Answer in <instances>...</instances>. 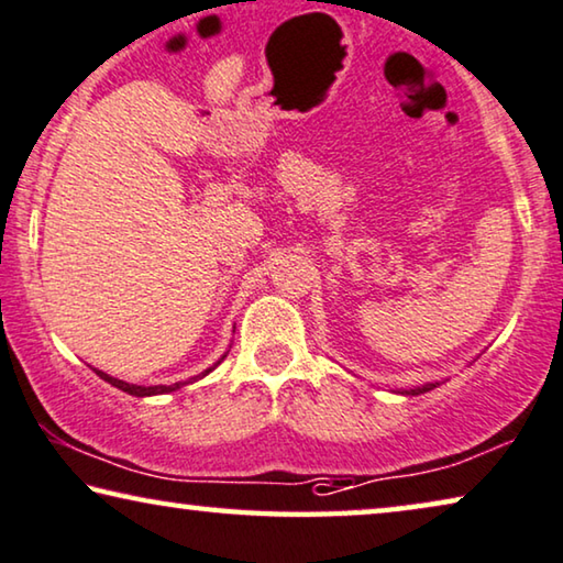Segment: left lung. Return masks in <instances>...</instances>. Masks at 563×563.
<instances>
[{"label": "left lung", "mask_w": 563, "mask_h": 563, "mask_svg": "<svg viewBox=\"0 0 563 563\" xmlns=\"http://www.w3.org/2000/svg\"><path fill=\"white\" fill-rule=\"evenodd\" d=\"M434 387H438V382H434V384H424V387H417V389H409V391H405V394H412V397H415V394H424V391H430V389H434Z\"/></svg>", "instance_id": "obj_1"}]
</instances>
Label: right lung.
<instances>
[{
    "instance_id": "add662e5",
    "label": "right lung",
    "mask_w": 563,
    "mask_h": 563,
    "mask_svg": "<svg viewBox=\"0 0 563 563\" xmlns=\"http://www.w3.org/2000/svg\"><path fill=\"white\" fill-rule=\"evenodd\" d=\"M222 358H224V356H222ZM222 358H220V362H222ZM220 362H217V364H220ZM217 364H214V366H217ZM214 366H212V368H214ZM212 368H207V372L201 374V376H207L209 372H212ZM96 374H98L103 382L113 384L115 389L131 394V397H151V394H169V391H176L179 387H184V384H187V382H176V384H169V387H166V384H158V387H139V384L121 382V379H115V376H108V374H103V372H98V368H96ZM195 382H197V376H195Z\"/></svg>"
}]
</instances>
